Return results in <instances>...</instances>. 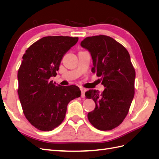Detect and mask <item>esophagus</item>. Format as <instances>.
Wrapping results in <instances>:
<instances>
[{
    "instance_id": "34e87169",
    "label": "esophagus",
    "mask_w": 159,
    "mask_h": 159,
    "mask_svg": "<svg viewBox=\"0 0 159 159\" xmlns=\"http://www.w3.org/2000/svg\"><path fill=\"white\" fill-rule=\"evenodd\" d=\"M81 97L84 98L85 97V92L86 91V89L84 88H81Z\"/></svg>"
}]
</instances>
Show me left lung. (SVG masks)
<instances>
[{
	"mask_svg": "<svg viewBox=\"0 0 159 159\" xmlns=\"http://www.w3.org/2000/svg\"><path fill=\"white\" fill-rule=\"evenodd\" d=\"M80 45L90 53L91 71L101 77L105 88L102 93L95 89L85 92L95 103L88 119L101 131L111 130L123 122L134 98L135 71L131 57L125 48L107 36L87 37Z\"/></svg>",
	"mask_w": 159,
	"mask_h": 159,
	"instance_id": "1",
	"label": "left lung"
}]
</instances>
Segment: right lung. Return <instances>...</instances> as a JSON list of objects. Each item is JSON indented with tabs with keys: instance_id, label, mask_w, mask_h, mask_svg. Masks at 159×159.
Instances as JSON below:
<instances>
[{
	"instance_id": "obj_1",
	"label": "right lung",
	"mask_w": 159,
	"mask_h": 159,
	"mask_svg": "<svg viewBox=\"0 0 159 159\" xmlns=\"http://www.w3.org/2000/svg\"><path fill=\"white\" fill-rule=\"evenodd\" d=\"M78 41V37H44L22 56L18 71L19 99L28 121L40 131L59 126L69 102L81 96L78 86H61L50 80L57 75L63 57Z\"/></svg>"
}]
</instances>
